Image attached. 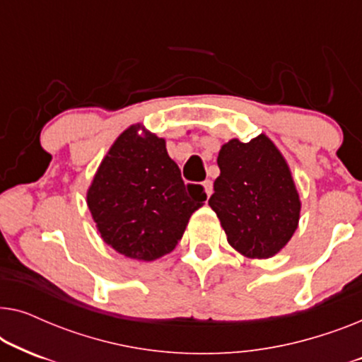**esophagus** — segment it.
I'll list each match as a JSON object with an SVG mask.
<instances>
[{"label": "esophagus", "instance_id": "esophagus-1", "mask_svg": "<svg viewBox=\"0 0 362 362\" xmlns=\"http://www.w3.org/2000/svg\"><path fill=\"white\" fill-rule=\"evenodd\" d=\"M202 187H204L207 199H209L211 194H212V181H211V180H206L204 182H202Z\"/></svg>", "mask_w": 362, "mask_h": 362}]
</instances>
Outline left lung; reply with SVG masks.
<instances>
[{
  "mask_svg": "<svg viewBox=\"0 0 362 362\" xmlns=\"http://www.w3.org/2000/svg\"><path fill=\"white\" fill-rule=\"evenodd\" d=\"M221 175L209 206L227 242L249 259H270L288 244L300 221L301 202L290 166L269 136L221 146Z\"/></svg>",
  "mask_w": 362,
  "mask_h": 362,
  "instance_id": "1",
  "label": "left lung"
}]
</instances>
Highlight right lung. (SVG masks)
Returning <instances> with one entry per match:
<instances>
[{
  "label": "right lung",
  "instance_id": "right-lung-1",
  "mask_svg": "<svg viewBox=\"0 0 362 362\" xmlns=\"http://www.w3.org/2000/svg\"><path fill=\"white\" fill-rule=\"evenodd\" d=\"M202 186L185 185L165 138L128 127L113 141L87 191V206L105 244L133 260L151 262L175 250Z\"/></svg>",
  "mask_w": 362,
  "mask_h": 362
}]
</instances>
